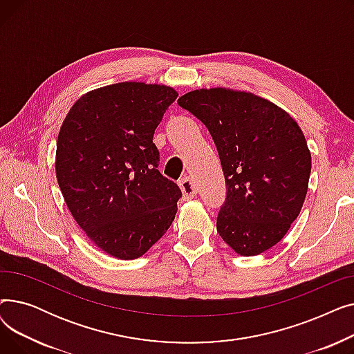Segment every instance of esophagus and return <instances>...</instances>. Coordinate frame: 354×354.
Segmentation results:
<instances>
[{
    "instance_id": "obj_1",
    "label": "esophagus",
    "mask_w": 354,
    "mask_h": 354,
    "mask_svg": "<svg viewBox=\"0 0 354 354\" xmlns=\"http://www.w3.org/2000/svg\"><path fill=\"white\" fill-rule=\"evenodd\" d=\"M179 187L185 199H191L198 194V188L191 178H183L179 180Z\"/></svg>"
}]
</instances>
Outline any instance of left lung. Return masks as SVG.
Here are the masks:
<instances>
[{
    "instance_id": "1",
    "label": "left lung",
    "mask_w": 354,
    "mask_h": 354,
    "mask_svg": "<svg viewBox=\"0 0 354 354\" xmlns=\"http://www.w3.org/2000/svg\"><path fill=\"white\" fill-rule=\"evenodd\" d=\"M178 104L207 126L227 196L216 218L221 238L239 255H258L284 238L304 203L311 155L286 110L252 93L199 88Z\"/></svg>"
}]
</instances>
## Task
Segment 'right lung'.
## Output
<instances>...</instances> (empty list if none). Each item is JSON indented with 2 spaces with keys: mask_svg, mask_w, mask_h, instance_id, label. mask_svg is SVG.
<instances>
[{
  "mask_svg": "<svg viewBox=\"0 0 354 354\" xmlns=\"http://www.w3.org/2000/svg\"><path fill=\"white\" fill-rule=\"evenodd\" d=\"M176 97L163 84H111L86 93L62 124L59 187L80 228L111 257H142L172 225L182 192L158 171L153 133Z\"/></svg>",
  "mask_w": 354,
  "mask_h": 354,
  "instance_id": "add662e5",
  "label": "right lung"
}]
</instances>
